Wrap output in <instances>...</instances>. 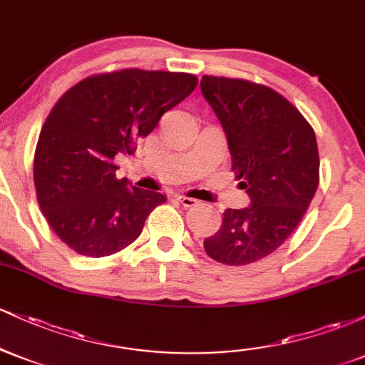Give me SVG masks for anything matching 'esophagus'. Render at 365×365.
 <instances>
[{"label":"esophagus","instance_id":"1","mask_svg":"<svg viewBox=\"0 0 365 365\" xmlns=\"http://www.w3.org/2000/svg\"><path fill=\"white\" fill-rule=\"evenodd\" d=\"M178 200L182 202V206H185V207H194L199 204V200L192 199V197H187V195H178Z\"/></svg>","mask_w":365,"mask_h":365}]
</instances>
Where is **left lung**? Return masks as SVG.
<instances>
[{
    "mask_svg": "<svg viewBox=\"0 0 365 365\" xmlns=\"http://www.w3.org/2000/svg\"><path fill=\"white\" fill-rule=\"evenodd\" d=\"M200 89L250 199L244 209H226L204 249L217 262L245 266L273 254L307 211L319 183L316 133L292 103L261 83L204 75Z\"/></svg>",
    "mask_w": 365,
    "mask_h": 365,
    "instance_id": "left-lung-1",
    "label": "left lung"
}]
</instances>
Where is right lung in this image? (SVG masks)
Returning a JSON list of instances; mask_svg holds the SVG:
<instances>
[{"label": "right lung", "mask_w": 365, "mask_h": 365, "mask_svg": "<svg viewBox=\"0 0 365 365\" xmlns=\"http://www.w3.org/2000/svg\"><path fill=\"white\" fill-rule=\"evenodd\" d=\"M190 73L128 68L94 75L61 96L44 121L34 156L41 211L77 254L104 257L140 235L159 192L116 178V154H133L161 116L195 89Z\"/></svg>", "instance_id": "right-lung-1"}]
</instances>
